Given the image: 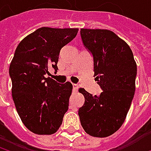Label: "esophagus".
<instances>
[{"label": "esophagus", "instance_id": "obj_1", "mask_svg": "<svg viewBox=\"0 0 151 151\" xmlns=\"http://www.w3.org/2000/svg\"><path fill=\"white\" fill-rule=\"evenodd\" d=\"M78 85H77V84H73V92H74V93L78 92Z\"/></svg>", "mask_w": 151, "mask_h": 151}]
</instances>
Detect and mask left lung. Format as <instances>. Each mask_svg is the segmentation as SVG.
I'll return each mask as SVG.
<instances>
[{
    "label": "left lung",
    "instance_id": "1",
    "mask_svg": "<svg viewBox=\"0 0 151 151\" xmlns=\"http://www.w3.org/2000/svg\"><path fill=\"white\" fill-rule=\"evenodd\" d=\"M84 45L93 57L95 80L103 90L93 96L78 92L85 103L78 109L81 126L90 136L106 137L123 124L136 91V63L128 44L108 29H81Z\"/></svg>",
    "mask_w": 151,
    "mask_h": 151
}]
</instances>
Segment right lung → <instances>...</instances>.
<instances>
[{"label": "right lung", "mask_w": 151, "mask_h": 151, "mask_svg": "<svg viewBox=\"0 0 151 151\" xmlns=\"http://www.w3.org/2000/svg\"><path fill=\"white\" fill-rule=\"evenodd\" d=\"M78 30L42 27L24 37L15 50L9 66L12 98L22 123L35 134L56 133L68 110L72 83L59 84L45 75L50 67L58 70L60 50Z\"/></svg>", "instance_id": "add662e5"}]
</instances>
